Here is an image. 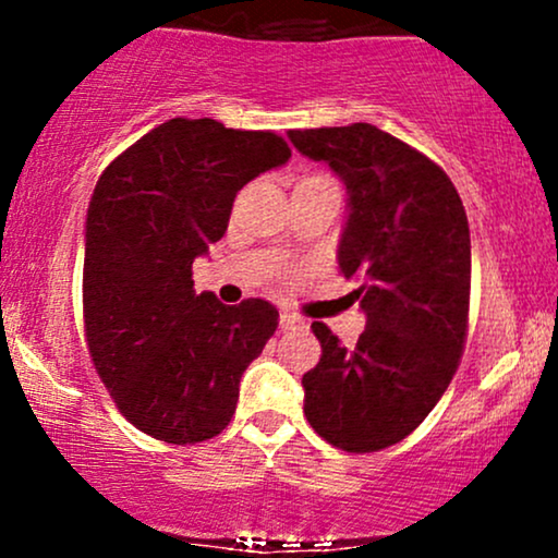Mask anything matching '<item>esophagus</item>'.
<instances>
[{"label":"esophagus","instance_id":"obj_1","mask_svg":"<svg viewBox=\"0 0 558 558\" xmlns=\"http://www.w3.org/2000/svg\"><path fill=\"white\" fill-rule=\"evenodd\" d=\"M301 325H304V319L301 317L291 315V312H280V328L283 330H296V328H301Z\"/></svg>","mask_w":558,"mask_h":558}]
</instances>
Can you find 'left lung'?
<instances>
[{
	"label": "left lung",
	"mask_w": 558,
	"mask_h": 558,
	"mask_svg": "<svg viewBox=\"0 0 558 558\" xmlns=\"http://www.w3.org/2000/svg\"><path fill=\"white\" fill-rule=\"evenodd\" d=\"M288 138L345 185L338 267L360 283L367 317L354 349L312 323L323 356L301 377L304 414L336 448L380 451L433 412L462 360L472 278L464 204L433 159L369 123Z\"/></svg>",
	"instance_id": "left-lung-1"
}]
</instances>
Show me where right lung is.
<instances>
[{
	"mask_svg": "<svg viewBox=\"0 0 558 558\" xmlns=\"http://www.w3.org/2000/svg\"><path fill=\"white\" fill-rule=\"evenodd\" d=\"M270 131L172 118L96 181L86 215L88 354L128 422L189 446L228 427L241 375L278 328L265 299L228 306L194 291L191 267L228 230L235 194L288 162Z\"/></svg>",
	"mask_w": 558,
	"mask_h": 558,
	"instance_id": "obj_1",
	"label": "right lung"
}]
</instances>
